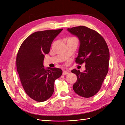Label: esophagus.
Masks as SVG:
<instances>
[{"instance_id": "1", "label": "esophagus", "mask_w": 125, "mask_h": 125, "mask_svg": "<svg viewBox=\"0 0 125 125\" xmlns=\"http://www.w3.org/2000/svg\"><path fill=\"white\" fill-rule=\"evenodd\" d=\"M68 73H69V71H68V70H63V72H62V74H63V75L68 74Z\"/></svg>"}]
</instances>
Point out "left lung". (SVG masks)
Returning <instances> with one entry per match:
<instances>
[{
    "instance_id": "left-lung-1",
    "label": "left lung",
    "mask_w": 125,
    "mask_h": 125,
    "mask_svg": "<svg viewBox=\"0 0 125 125\" xmlns=\"http://www.w3.org/2000/svg\"><path fill=\"white\" fill-rule=\"evenodd\" d=\"M67 30L77 36L80 41L75 62L80 65L85 63L83 72L71 70L77 77L73 89L81 96L92 97L99 91L108 71L109 52L107 45L99 33L86 26H75Z\"/></svg>"
}]
</instances>
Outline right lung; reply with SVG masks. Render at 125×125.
Listing matches in <instances>:
<instances>
[{"label":"right lung","mask_w":125,"mask_h":125,"mask_svg":"<svg viewBox=\"0 0 125 125\" xmlns=\"http://www.w3.org/2000/svg\"><path fill=\"white\" fill-rule=\"evenodd\" d=\"M62 30L33 33L23 41L18 52L17 69L21 84L29 96L37 102H44L51 97L55 81L62 74L59 68L44 67L43 61L52 41Z\"/></svg>","instance_id":"add662e5"}]
</instances>
